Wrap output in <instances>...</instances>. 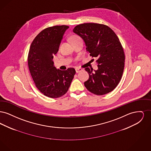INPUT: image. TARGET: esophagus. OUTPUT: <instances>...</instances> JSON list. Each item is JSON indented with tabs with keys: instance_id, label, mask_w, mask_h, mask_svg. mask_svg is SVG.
<instances>
[{
	"instance_id": "obj_1",
	"label": "esophagus",
	"mask_w": 151,
	"mask_h": 151,
	"mask_svg": "<svg viewBox=\"0 0 151 151\" xmlns=\"http://www.w3.org/2000/svg\"><path fill=\"white\" fill-rule=\"evenodd\" d=\"M82 70H82L81 68H76L75 69V71H76V73H79V72L81 71Z\"/></svg>"
}]
</instances>
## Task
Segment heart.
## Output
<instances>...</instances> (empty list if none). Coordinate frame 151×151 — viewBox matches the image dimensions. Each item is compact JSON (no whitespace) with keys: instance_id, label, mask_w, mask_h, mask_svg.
I'll return each mask as SVG.
<instances>
[{"instance_id":"b5f03b06","label":"heart","mask_w":151,"mask_h":151,"mask_svg":"<svg viewBox=\"0 0 151 151\" xmlns=\"http://www.w3.org/2000/svg\"><path fill=\"white\" fill-rule=\"evenodd\" d=\"M78 38H80L78 36H73L71 37V41H73L74 40H77V39H78Z\"/></svg>"}]
</instances>
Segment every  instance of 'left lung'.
I'll list each match as a JSON object with an SVG mask.
<instances>
[{
    "mask_svg": "<svg viewBox=\"0 0 151 151\" xmlns=\"http://www.w3.org/2000/svg\"><path fill=\"white\" fill-rule=\"evenodd\" d=\"M73 32L80 36L92 57L98 58V70L86 68L89 78L84 86L91 93L104 95L113 91L122 78L125 56L122 45L114 31L107 25L84 23Z\"/></svg>",
    "mask_w": 151,
    "mask_h": 151,
    "instance_id": "1",
    "label": "left lung"
}]
</instances>
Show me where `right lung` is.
<instances>
[{
  "label": "right lung",
  "mask_w": 151,
  "mask_h": 151,
  "mask_svg": "<svg viewBox=\"0 0 151 151\" xmlns=\"http://www.w3.org/2000/svg\"><path fill=\"white\" fill-rule=\"evenodd\" d=\"M67 25H56L43 29L36 36L29 49V71L36 87L45 96L58 98L67 93L76 73L73 68L57 69L52 61L57 54Z\"/></svg>",
  "instance_id": "obj_1"
}]
</instances>
